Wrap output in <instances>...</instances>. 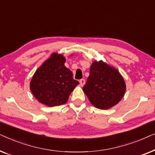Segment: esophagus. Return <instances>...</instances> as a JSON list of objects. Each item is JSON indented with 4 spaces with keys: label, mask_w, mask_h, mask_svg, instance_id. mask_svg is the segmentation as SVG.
I'll use <instances>...</instances> for the list:
<instances>
[{
    "label": "esophagus",
    "mask_w": 155,
    "mask_h": 155,
    "mask_svg": "<svg viewBox=\"0 0 155 155\" xmlns=\"http://www.w3.org/2000/svg\"><path fill=\"white\" fill-rule=\"evenodd\" d=\"M85 84V80H84V79H81L80 80V86H83L84 84Z\"/></svg>",
    "instance_id": "esophagus-1"
}]
</instances>
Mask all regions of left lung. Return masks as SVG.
Returning a JSON list of instances; mask_svg holds the SVG:
<instances>
[{
	"instance_id": "obj_1",
	"label": "left lung",
	"mask_w": 155,
	"mask_h": 155,
	"mask_svg": "<svg viewBox=\"0 0 155 155\" xmlns=\"http://www.w3.org/2000/svg\"><path fill=\"white\" fill-rule=\"evenodd\" d=\"M82 90L94 107L106 110L121 100L126 85L119 71L101 60L92 63Z\"/></svg>"
}]
</instances>
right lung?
Returning a JSON list of instances; mask_svg holds the SVG:
<instances>
[{
    "label": "right lung",
    "instance_id": "obj_1",
    "mask_svg": "<svg viewBox=\"0 0 155 155\" xmlns=\"http://www.w3.org/2000/svg\"><path fill=\"white\" fill-rule=\"evenodd\" d=\"M65 62L62 54L53 53L31 78L30 90L42 104L53 107L65 104L79 84L73 79L71 70L65 66Z\"/></svg>",
    "mask_w": 155,
    "mask_h": 155
}]
</instances>
